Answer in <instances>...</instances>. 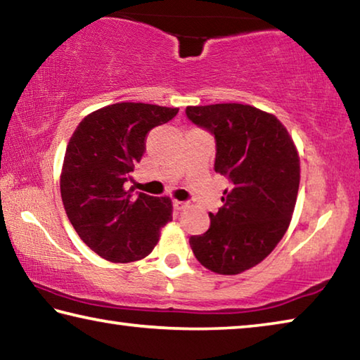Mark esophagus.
Segmentation results:
<instances>
[{"instance_id": "1", "label": "esophagus", "mask_w": 360, "mask_h": 360, "mask_svg": "<svg viewBox=\"0 0 360 360\" xmlns=\"http://www.w3.org/2000/svg\"><path fill=\"white\" fill-rule=\"evenodd\" d=\"M173 206H174L176 211H182V210L187 208V202H179V200H174Z\"/></svg>"}]
</instances>
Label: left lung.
Returning <instances> with one entry per match:
<instances>
[{
	"label": "left lung",
	"mask_w": 360,
	"mask_h": 360,
	"mask_svg": "<svg viewBox=\"0 0 360 360\" xmlns=\"http://www.w3.org/2000/svg\"><path fill=\"white\" fill-rule=\"evenodd\" d=\"M195 125L216 139V173L230 181L222 208L203 235L191 236L195 257L219 275L260 264L288 230L300 184V158L285 127L260 109L221 103L187 106Z\"/></svg>",
	"instance_id": "1"
}]
</instances>
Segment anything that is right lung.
<instances>
[{"label":"right lung","mask_w":360,"mask_h":360,"mask_svg":"<svg viewBox=\"0 0 360 360\" xmlns=\"http://www.w3.org/2000/svg\"><path fill=\"white\" fill-rule=\"evenodd\" d=\"M178 108L115 103L84 117L66 146L60 192L81 240L114 264L141 260L152 252L160 229L173 219L168 197L127 191L146 150V136L167 124Z\"/></svg>","instance_id":"add662e5"}]
</instances>
